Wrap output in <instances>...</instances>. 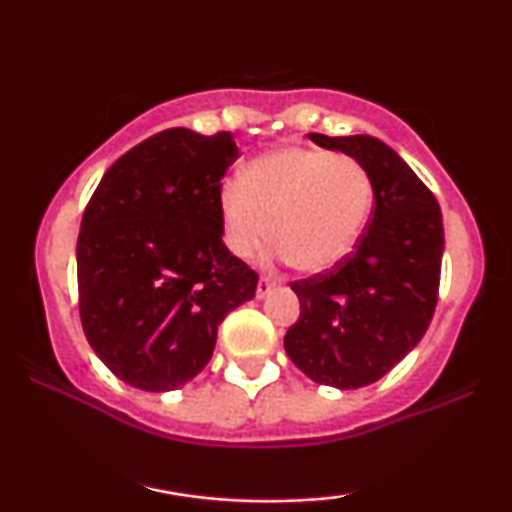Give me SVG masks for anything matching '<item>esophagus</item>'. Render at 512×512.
<instances>
[{
    "instance_id": "1",
    "label": "esophagus",
    "mask_w": 512,
    "mask_h": 512,
    "mask_svg": "<svg viewBox=\"0 0 512 512\" xmlns=\"http://www.w3.org/2000/svg\"><path fill=\"white\" fill-rule=\"evenodd\" d=\"M276 286H279V279L276 276H269V274H262L260 281H257V298H264L269 296Z\"/></svg>"
}]
</instances>
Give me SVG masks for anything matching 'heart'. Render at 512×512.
Returning a JSON list of instances; mask_svg holds the SVG:
<instances>
[{"instance_id":"heart-1","label":"heart","mask_w":512,"mask_h":512,"mask_svg":"<svg viewBox=\"0 0 512 512\" xmlns=\"http://www.w3.org/2000/svg\"><path fill=\"white\" fill-rule=\"evenodd\" d=\"M370 204L373 182L354 158L284 146L255 158L223 190V236L238 257H252L272 233L293 267L327 272L356 248Z\"/></svg>"}]
</instances>
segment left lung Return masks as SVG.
<instances>
[{"mask_svg":"<svg viewBox=\"0 0 512 512\" xmlns=\"http://www.w3.org/2000/svg\"><path fill=\"white\" fill-rule=\"evenodd\" d=\"M308 137L366 168L375 209L346 260L291 284L301 317L286 332L284 349L315 383L356 390L390 373L431 325L443 216L433 192L380 139Z\"/></svg>","mask_w":512,"mask_h":512,"instance_id":"8db88e82","label":"left lung"}]
</instances>
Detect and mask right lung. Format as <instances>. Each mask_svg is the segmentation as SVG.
I'll return each mask as SVG.
<instances>
[{"label":"right lung","mask_w":512,"mask_h":512,"mask_svg":"<svg viewBox=\"0 0 512 512\" xmlns=\"http://www.w3.org/2000/svg\"><path fill=\"white\" fill-rule=\"evenodd\" d=\"M231 132L173 127L105 170L76 240L79 315L98 358L127 385L168 392L209 363L257 272L223 245L221 178Z\"/></svg>","instance_id":"obj_1"}]
</instances>
